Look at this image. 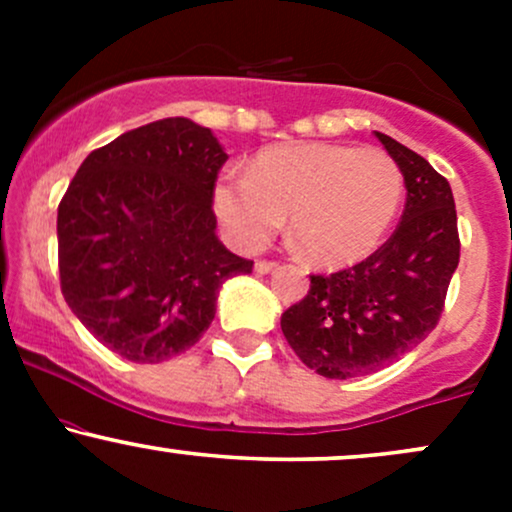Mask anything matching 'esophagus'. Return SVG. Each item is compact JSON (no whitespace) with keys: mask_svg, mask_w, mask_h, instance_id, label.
I'll return each instance as SVG.
<instances>
[{"mask_svg":"<svg viewBox=\"0 0 512 512\" xmlns=\"http://www.w3.org/2000/svg\"><path fill=\"white\" fill-rule=\"evenodd\" d=\"M276 269V262H267V260H257L255 262V272L257 274H269V272H274Z\"/></svg>","mask_w":512,"mask_h":512,"instance_id":"1","label":"esophagus"}]
</instances>
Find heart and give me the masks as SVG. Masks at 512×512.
<instances>
[{"label":"heart","mask_w":512,"mask_h":512,"mask_svg":"<svg viewBox=\"0 0 512 512\" xmlns=\"http://www.w3.org/2000/svg\"><path fill=\"white\" fill-rule=\"evenodd\" d=\"M402 195V170L385 151L301 142L260 151L248 175H221L214 211L243 250H260L289 214L303 255L317 267L342 269L383 243Z\"/></svg>","instance_id":"obj_1"}]
</instances>
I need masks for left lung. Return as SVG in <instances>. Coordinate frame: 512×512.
I'll return each instance as SVG.
<instances>
[{
	"instance_id": "obj_1",
	"label": "left lung",
	"mask_w": 512,
	"mask_h": 512,
	"mask_svg": "<svg viewBox=\"0 0 512 512\" xmlns=\"http://www.w3.org/2000/svg\"><path fill=\"white\" fill-rule=\"evenodd\" d=\"M375 137L407 187L397 231L356 267L310 276L308 296L281 315L296 356L332 380L375 373L424 342L460 262L450 182L404 144Z\"/></svg>"
}]
</instances>
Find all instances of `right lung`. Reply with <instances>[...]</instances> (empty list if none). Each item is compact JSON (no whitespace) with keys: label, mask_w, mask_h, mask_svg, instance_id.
<instances>
[{"label":"right lung","mask_w":512,"mask_h":512,"mask_svg":"<svg viewBox=\"0 0 512 512\" xmlns=\"http://www.w3.org/2000/svg\"><path fill=\"white\" fill-rule=\"evenodd\" d=\"M228 154L209 127L166 117L91 151L57 209L64 301L134 363L195 346L221 286L252 262L226 250L211 209Z\"/></svg>","instance_id":"1"}]
</instances>
